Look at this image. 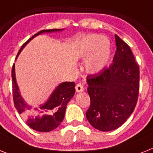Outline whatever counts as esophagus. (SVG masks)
<instances>
[{"label": "esophagus", "instance_id": "1", "mask_svg": "<svg viewBox=\"0 0 153 153\" xmlns=\"http://www.w3.org/2000/svg\"><path fill=\"white\" fill-rule=\"evenodd\" d=\"M75 91H76V92H78V93H79V92H82V91H84L83 86H82L81 83L77 84L76 86H75Z\"/></svg>", "mask_w": 153, "mask_h": 153}]
</instances>
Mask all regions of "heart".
<instances>
[{
    "label": "heart",
    "instance_id": "obj_1",
    "mask_svg": "<svg viewBox=\"0 0 153 153\" xmlns=\"http://www.w3.org/2000/svg\"><path fill=\"white\" fill-rule=\"evenodd\" d=\"M79 55L88 59L86 62V69L90 73L94 74L101 71L109 62L111 47L106 38L98 35L86 37L79 46Z\"/></svg>",
    "mask_w": 153,
    "mask_h": 153
}]
</instances>
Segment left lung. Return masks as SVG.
I'll return each mask as SVG.
<instances>
[{
	"instance_id": "1",
	"label": "left lung",
	"mask_w": 153,
	"mask_h": 153,
	"mask_svg": "<svg viewBox=\"0 0 153 153\" xmlns=\"http://www.w3.org/2000/svg\"><path fill=\"white\" fill-rule=\"evenodd\" d=\"M117 50L113 63L100 73L86 77L91 105L86 118L103 132L123 125L135 109L139 94L140 71L128 44L115 35Z\"/></svg>"
}]
</instances>
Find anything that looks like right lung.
<instances>
[{"label": "right lung", "mask_w": 153, "mask_h": 153, "mask_svg": "<svg viewBox=\"0 0 153 153\" xmlns=\"http://www.w3.org/2000/svg\"><path fill=\"white\" fill-rule=\"evenodd\" d=\"M62 30L63 29L42 30L35 34L32 38H30L23 44L16 55V59L23 48L36 36L44 32L51 33L54 32H61ZM12 79L14 105L18 113L21 114V116L26 120L27 126L34 130L44 133L50 132L57 128L64 118L67 103L74 97L75 93V83L74 82H64L59 84L48 99L44 104L36 107L27 104L20 94V89L16 79L15 64H13L12 69Z\"/></svg>", "instance_id": "obj_1"}]
</instances>
